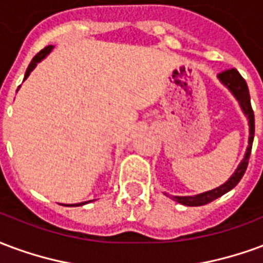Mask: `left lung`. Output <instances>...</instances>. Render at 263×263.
<instances>
[{
  "mask_svg": "<svg viewBox=\"0 0 263 263\" xmlns=\"http://www.w3.org/2000/svg\"><path fill=\"white\" fill-rule=\"evenodd\" d=\"M218 80L224 84L226 87L229 88L231 93H233L235 99L238 101L239 106L242 109L244 115L248 118V124H250V139H248V147L245 151V155L242 161L239 162L238 168L235 170L231 178L229 181L223 183L221 186L216 187L213 191H208V192H203L200 195H195V196H172L174 200H176L181 204L185 206H203V204H208V203L216 200L217 197L223 196L224 193H227L231 191L239 181L241 178L244 176L245 171H247V166H248V161H250L251 150H252V141H254V134H255V118H254V110L251 106V98H250V91H248V85L245 80L241 77L238 71L235 68L231 70H226L223 72L218 74Z\"/></svg>",
  "mask_w": 263,
  "mask_h": 263,
  "instance_id": "1",
  "label": "left lung"
}]
</instances>
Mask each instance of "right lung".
Wrapping results in <instances>:
<instances>
[{
	"label": "right lung",
	"mask_w": 263,
	"mask_h": 263,
	"mask_svg": "<svg viewBox=\"0 0 263 263\" xmlns=\"http://www.w3.org/2000/svg\"><path fill=\"white\" fill-rule=\"evenodd\" d=\"M51 50H53V46H46L43 50H40L39 53H37V54L34 55L33 59H32V61H30V64H29V67H28V70H26V72H25V78H24V80H26V78L29 77V74H30V72H32V71H33V68H34V67H36V64L43 60L46 55L49 54V53H50ZM85 203H88V202L77 203V204H66V206H82V204H85Z\"/></svg>",
	"instance_id": "add662e5"
}]
</instances>
